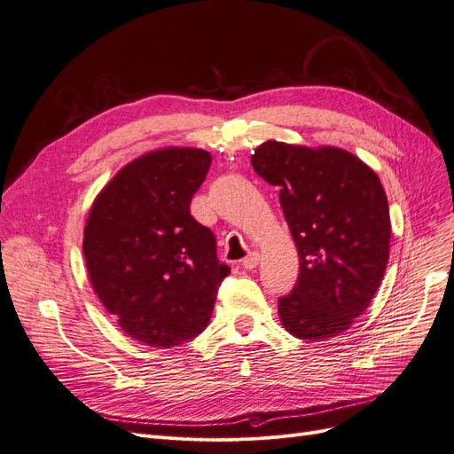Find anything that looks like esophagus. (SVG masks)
I'll return each instance as SVG.
<instances>
[{
    "label": "esophagus",
    "instance_id": "esophagus-1",
    "mask_svg": "<svg viewBox=\"0 0 454 454\" xmlns=\"http://www.w3.org/2000/svg\"><path fill=\"white\" fill-rule=\"evenodd\" d=\"M258 263H260V254H258V252H250V254L247 255V258L243 260V267L248 269V270L258 267Z\"/></svg>",
    "mask_w": 454,
    "mask_h": 454
}]
</instances>
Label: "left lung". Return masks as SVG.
<instances>
[{"label": "left lung", "mask_w": 454, "mask_h": 454, "mask_svg": "<svg viewBox=\"0 0 454 454\" xmlns=\"http://www.w3.org/2000/svg\"><path fill=\"white\" fill-rule=\"evenodd\" d=\"M252 168L280 189V206L299 250V278L278 299L284 328L301 340H326L369 308L389 258L384 187L345 150H311L267 141Z\"/></svg>", "instance_id": "obj_1"}]
</instances>
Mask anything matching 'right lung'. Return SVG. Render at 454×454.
<instances>
[{
  "mask_svg": "<svg viewBox=\"0 0 454 454\" xmlns=\"http://www.w3.org/2000/svg\"><path fill=\"white\" fill-rule=\"evenodd\" d=\"M211 155L196 148L146 153L98 194L83 254L92 287L129 338L170 348L207 326L230 267L209 228L191 215Z\"/></svg>",
  "mask_w": 454,
  "mask_h": 454,
  "instance_id": "obj_1",
  "label": "right lung"
}]
</instances>
